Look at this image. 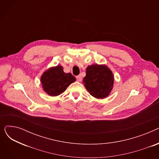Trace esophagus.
I'll list each match as a JSON object with an SVG mask.
<instances>
[{
  "instance_id": "obj_1",
  "label": "esophagus",
  "mask_w": 159,
  "mask_h": 159,
  "mask_svg": "<svg viewBox=\"0 0 159 159\" xmlns=\"http://www.w3.org/2000/svg\"><path fill=\"white\" fill-rule=\"evenodd\" d=\"M77 80L78 82H81L82 81V76L81 75H78V76H77Z\"/></svg>"
}]
</instances>
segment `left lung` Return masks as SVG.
Instances as JSON below:
<instances>
[{
  "mask_svg": "<svg viewBox=\"0 0 159 159\" xmlns=\"http://www.w3.org/2000/svg\"><path fill=\"white\" fill-rule=\"evenodd\" d=\"M114 79L113 72L106 64H94L86 68L82 82L91 96L102 99L110 95Z\"/></svg>",
  "mask_w": 159,
  "mask_h": 159,
  "instance_id": "left-lung-1",
  "label": "left lung"
}]
</instances>
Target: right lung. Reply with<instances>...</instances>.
I'll return each instance as SVG.
<instances>
[{
    "instance_id": "right-lung-1",
    "label": "right lung",
    "mask_w": 159,
    "mask_h": 159,
    "mask_svg": "<svg viewBox=\"0 0 159 159\" xmlns=\"http://www.w3.org/2000/svg\"><path fill=\"white\" fill-rule=\"evenodd\" d=\"M76 78L70 73H66L61 65L50 67L40 77L43 90L49 96L56 97L62 94Z\"/></svg>"
}]
</instances>
